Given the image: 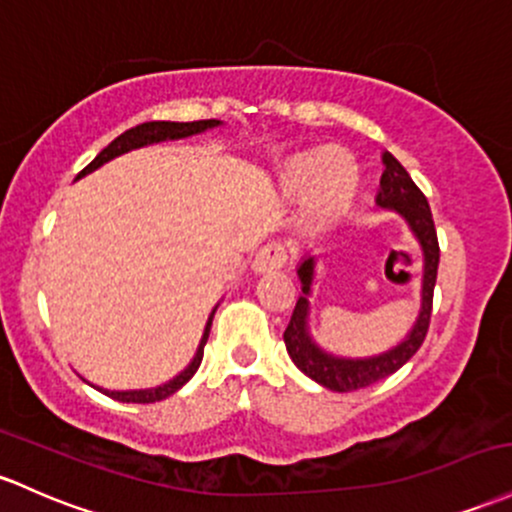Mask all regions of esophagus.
Wrapping results in <instances>:
<instances>
[{"label": "esophagus", "mask_w": 512, "mask_h": 512, "mask_svg": "<svg viewBox=\"0 0 512 512\" xmlns=\"http://www.w3.org/2000/svg\"><path fill=\"white\" fill-rule=\"evenodd\" d=\"M286 260H289L286 247L279 243H269L255 255V260H252V269H255L257 274H272V272H279V269L286 265Z\"/></svg>", "instance_id": "1"}]
</instances>
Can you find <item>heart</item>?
Segmentation results:
<instances>
[{
    "label": "heart",
    "instance_id": "1",
    "mask_svg": "<svg viewBox=\"0 0 512 512\" xmlns=\"http://www.w3.org/2000/svg\"><path fill=\"white\" fill-rule=\"evenodd\" d=\"M359 182L355 160L347 153H306L294 157L279 172V189L286 199H303L316 223L335 218L350 204Z\"/></svg>",
    "mask_w": 512,
    "mask_h": 512
}]
</instances>
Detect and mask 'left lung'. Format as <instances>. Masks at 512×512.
<instances>
[{"mask_svg": "<svg viewBox=\"0 0 512 512\" xmlns=\"http://www.w3.org/2000/svg\"><path fill=\"white\" fill-rule=\"evenodd\" d=\"M384 162V172H381L379 194H376V204L381 209L396 211L413 235L418 238L420 250H423V284H420V313L415 318L411 333L406 335L398 345L391 350L381 352L374 357H338L330 352L320 350L316 340L308 333V296H311L313 274H316V257H303L299 272L301 291L296 301L294 313H291L289 325L284 330V345L289 352L291 362L301 369L308 379L318 381L320 386L330 391H357L364 386L374 384V381L386 379V376L398 372L403 364L411 359L423 345L425 335L430 328L432 316V291L437 282V265H440V245H437V230L432 221V211L428 206L425 194L415 187L411 174L406 167L396 160L391 153L381 155Z\"/></svg>", "mask_w": 512, "mask_h": 512, "instance_id": "1", "label": "left lung"}]
</instances>
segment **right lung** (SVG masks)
<instances>
[{
  "label": "right lung",
  "instance_id": "right-lung-1",
  "mask_svg": "<svg viewBox=\"0 0 512 512\" xmlns=\"http://www.w3.org/2000/svg\"><path fill=\"white\" fill-rule=\"evenodd\" d=\"M216 126H221V121L206 119V121H189V123H177V121L140 123V126L128 128V131L121 133L119 138L111 140V143L106 145V148L101 150V153L94 157V160L89 162V165L84 167L80 174H77V179L84 177V174L99 170L104 162L114 160V157H119L123 153H131V150H136V148H145V145H155V143H165V140H179V138L199 136V133L209 131V128H216ZM216 308H213L209 320H206L204 335H201V342H199V347H196V355H194L192 362H189V367L184 369V372H179L177 376H174V379L167 381V384L155 386V389H136V391H109V389H99V386H97V389L101 393H106V396L114 398V401H121V403H155V401H162V398L172 396V393L182 389V386L187 384V381L196 374V369H199L201 359H204V345H206V340H209V330H211L213 313H216Z\"/></svg>",
  "mask_w": 512,
  "mask_h": 512
}]
</instances>
